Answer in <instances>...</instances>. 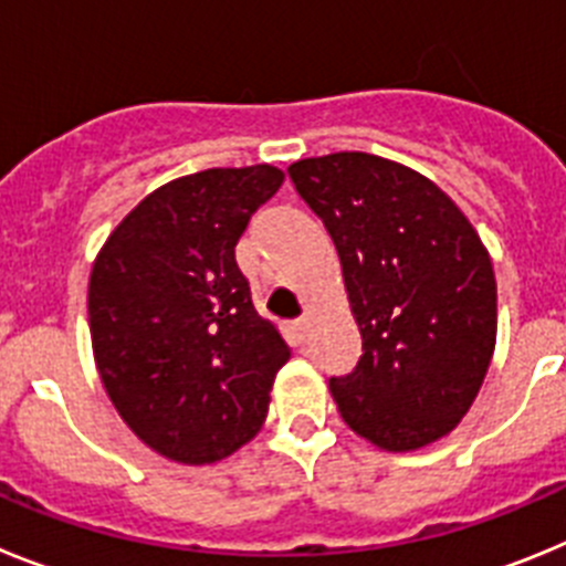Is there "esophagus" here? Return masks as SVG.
Segmentation results:
<instances>
[{
  "mask_svg": "<svg viewBox=\"0 0 566 566\" xmlns=\"http://www.w3.org/2000/svg\"><path fill=\"white\" fill-rule=\"evenodd\" d=\"M292 332L297 339H306V332H308V319H294L292 323Z\"/></svg>",
  "mask_w": 566,
  "mask_h": 566,
  "instance_id": "obj_1",
  "label": "esophagus"
}]
</instances>
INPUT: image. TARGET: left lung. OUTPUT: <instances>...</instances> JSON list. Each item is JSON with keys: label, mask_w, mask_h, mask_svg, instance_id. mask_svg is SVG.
Returning a JSON list of instances; mask_svg holds the SVG:
<instances>
[{"label": "left lung", "mask_w": 566, "mask_h": 566, "mask_svg": "<svg viewBox=\"0 0 566 566\" xmlns=\"http://www.w3.org/2000/svg\"><path fill=\"white\" fill-rule=\"evenodd\" d=\"M294 189L332 234L363 334L328 379L345 424L385 451L451 433L496 348V277L476 229L433 181L368 153L303 158Z\"/></svg>", "instance_id": "left-lung-1"}]
</instances>
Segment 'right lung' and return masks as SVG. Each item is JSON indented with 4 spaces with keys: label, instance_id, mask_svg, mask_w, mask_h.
<instances>
[{
    "label": "right lung",
    "instance_id": "obj_1",
    "mask_svg": "<svg viewBox=\"0 0 566 566\" xmlns=\"http://www.w3.org/2000/svg\"><path fill=\"white\" fill-rule=\"evenodd\" d=\"M280 184L269 164L184 175L149 192L93 263L90 337L107 397L172 462H221L247 444L292 357L234 260Z\"/></svg>",
    "mask_w": 566,
    "mask_h": 566
}]
</instances>
